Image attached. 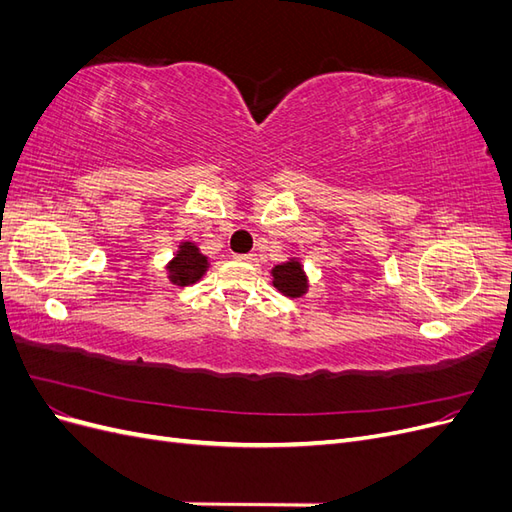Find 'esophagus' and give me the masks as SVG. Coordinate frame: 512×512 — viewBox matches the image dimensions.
<instances>
[{
	"label": "esophagus",
	"mask_w": 512,
	"mask_h": 512,
	"mask_svg": "<svg viewBox=\"0 0 512 512\" xmlns=\"http://www.w3.org/2000/svg\"><path fill=\"white\" fill-rule=\"evenodd\" d=\"M237 260H241V262H254V260H256V254H239Z\"/></svg>",
	"instance_id": "esophagus-1"
}]
</instances>
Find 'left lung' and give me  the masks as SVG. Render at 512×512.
Here are the masks:
<instances>
[{
  "label": "left lung",
  "instance_id": "obj_1",
  "mask_svg": "<svg viewBox=\"0 0 512 512\" xmlns=\"http://www.w3.org/2000/svg\"><path fill=\"white\" fill-rule=\"evenodd\" d=\"M271 277H273V286L280 290L284 297L299 299L309 290V280H307V273L303 269L301 258L292 256L286 262L275 265L271 269Z\"/></svg>",
  "mask_w": 512,
  "mask_h": 512
}]
</instances>
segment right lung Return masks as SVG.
I'll use <instances>...</instances> for the list:
<instances>
[{
	"label": "right lung",
	"instance_id": "1",
	"mask_svg": "<svg viewBox=\"0 0 512 512\" xmlns=\"http://www.w3.org/2000/svg\"><path fill=\"white\" fill-rule=\"evenodd\" d=\"M166 271L168 282L173 286H192L203 280V275L209 271V256L200 252V247L194 241L183 239L175 256L168 260Z\"/></svg>",
	"mask_w": 512,
	"mask_h": 512
}]
</instances>
